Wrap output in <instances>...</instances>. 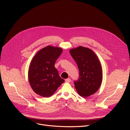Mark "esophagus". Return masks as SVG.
Wrapping results in <instances>:
<instances>
[{
  "mask_svg": "<svg viewBox=\"0 0 130 130\" xmlns=\"http://www.w3.org/2000/svg\"><path fill=\"white\" fill-rule=\"evenodd\" d=\"M65 82H67V83H70V82H71V79L69 78H68L65 79Z\"/></svg>",
  "mask_w": 130,
  "mask_h": 130,
  "instance_id": "obj_1",
  "label": "esophagus"
}]
</instances>
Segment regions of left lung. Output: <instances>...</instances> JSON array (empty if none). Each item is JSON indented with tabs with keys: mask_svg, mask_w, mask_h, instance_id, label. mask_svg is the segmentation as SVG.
<instances>
[{
	"mask_svg": "<svg viewBox=\"0 0 130 130\" xmlns=\"http://www.w3.org/2000/svg\"><path fill=\"white\" fill-rule=\"evenodd\" d=\"M70 53L77 65L79 78L74 85L80 96L86 98L96 93L101 85L103 75L99 59L88 48L79 46Z\"/></svg>",
	"mask_w": 130,
	"mask_h": 130,
	"instance_id": "8db88e82",
	"label": "left lung"
}]
</instances>
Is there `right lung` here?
Masks as SVG:
<instances>
[{
	"label": "right lung",
	"mask_w": 130,
	"mask_h": 130,
	"mask_svg": "<svg viewBox=\"0 0 130 130\" xmlns=\"http://www.w3.org/2000/svg\"><path fill=\"white\" fill-rule=\"evenodd\" d=\"M62 52L61 48L49 45L38 51L31 60L29 82L34 92L41 96H51L64 82L54 66Z\"/></svg>",
	"instance_id": "1"
}]
</instances>
